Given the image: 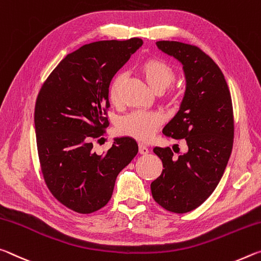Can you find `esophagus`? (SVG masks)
<instances>
[{
	"instance_id": "34e87169",
	"label": "esophagus",
	"mask_w": 261,
	"mask_h": 261,
	"mask_svg": "<svg viewBox=\"0 0 261 261\" xmlns=\"http://www.w3.org/2000/svg\"><path fill=\"white\" fill-rule=\"evenodd\" d=\"M139 152L141 153V155H147V153L149 152V148L146 146V144L140 143L139 144Z\"/></svg>"
}]
</instances>
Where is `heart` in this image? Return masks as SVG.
<instances>
[{
  "instance_id": "obj_1",
  "label": "heart",
  "mask_w": 261,
  "mask_h": 261,
  "mask_svg": "<svg viewBox=\"0 0 261 261\" xmlns=\"http://www.w3.org/2000/svg\"><path fill=\"white\" fill-rule=\"evenodd\" d=\"M140 70L149 87L157 93L163 92L165 89H168L176 79V74L172 68L168 63L157 59H149L144 61L141 65ZM123 82H125V75L118 74L111 83L109 95L111 101L114 104H117L120 98ZM162 121H163V118L160 113L134 112L123 118L119 122L118 128L121 134L144 141L151 138Z\"/></svg>"
}]
</instances>
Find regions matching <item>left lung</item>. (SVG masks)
Segmentation results:
<instances>
[{"label": "left lung", "mask_w": 261, "mask_h": 261, "mask_svg": "<svg viewBox=\"0 0 261 261\" xmlns=\"http://www.w3.org/2000/svg\"><path fill=\"white\" fill-rule=\"evenodd\" d=\"M156 45L182 66L185 91L163 133L185 139L187 151L176 157L169 147L153 148L164 169L150 189L157 203L182 214L206 201L227 168L233 143L231 96L223 72L198 47L168 40Z\"/></svg>", "instance_id": "8db88e82"}]
</instances>
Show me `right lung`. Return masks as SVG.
<instances>
[{
    "instance_id": "1",
    "label": "right lung",
    "mask_w": 261,
    "mask_h": 261,
    "mask_svg": "<svg viewBox=\"0 0 261 261\" xmlns=\"http://www.w3.org/2000/svg\"><path fill=\"white\" fill-rule=\"evenodd\" d=\"M142 45L133 38L80 47L50 72L38 95L34 128L42 174L52 194L72 211L89 214L104 207L119 172L139 151L133 138L121 136L98 155L91 140L109 126L111 81Z\"/></svg>"
}]
</instances>
